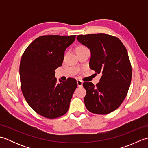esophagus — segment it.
Here are the masks:
<instances>
[{
  "instance_id": "1",
  "label": "esophagus",
  "mask_w": 148,
  "mask_h": 148,
  "mask_svg": "<svg viewBox=\"0 0 148 148\" xmlns=\"http://www.w3.org/2000/svg\"><path fill=\"white\" fill-rule=\"evenodd\" d=\"M77 84L78 87H81L83 86V81L80 80V79H77Z\"/></svg>"
}]
</instances>
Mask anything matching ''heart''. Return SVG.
<instances>
[{
	"label": "heart",
	"instance_id": "1",
	"mask_svg": "<svg viewBox=\"0 0 148 148\" xmlns=\"http://www.w3.org/2000/svg\"><path fill=\"white\" fill-rule=\"evenodd\" d=\"M83 48H86V47L83 46H79L77 47V49H83Z\"/></svg>",
	"mask_w": 148,
	"mask_h": 148
}]
</instances>
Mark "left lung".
<instances>
[{
  "label": "left lung",
  "instance_id": "8db88e82",
  "mask_svg": "<svg viewBox=\"0 0 148 148\" xmlns=\"http://www.w3.org/2000/svg\"><path fill=\"white\" fill-rule=\"evenodd\" d=\"M91 51L90 68L101 74L99 83H83L86 109L97 114H108L119 108L126 97L132 79L127 50L118 37L99 33L77 36Z\"/></svg>",
  "mask_w": 148,
  "mask_h": 148
}]
</instances>
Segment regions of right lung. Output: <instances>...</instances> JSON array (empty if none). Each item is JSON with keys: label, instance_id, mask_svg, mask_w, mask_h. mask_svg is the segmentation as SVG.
Returning <instances> with one entry per match:
<instances>
[{"label": "right lung", "instance_id": "1", "mask_svg": "<svg viewBox=\"0 0 148 148\" xmlns=\"http://www.w3.org/2000/svg\"><path fill=\"white\" fill-rule=\"evenodd\" d=\"M76 35L37 37L22 55L20 65L21 89L30 108L37 114L55 119L67 112L77 84L74 78L57 83L55 69L62 65L66 48Z\"/></svg>", "mask_w": 148, "mask_h": 148}]
</instances>
